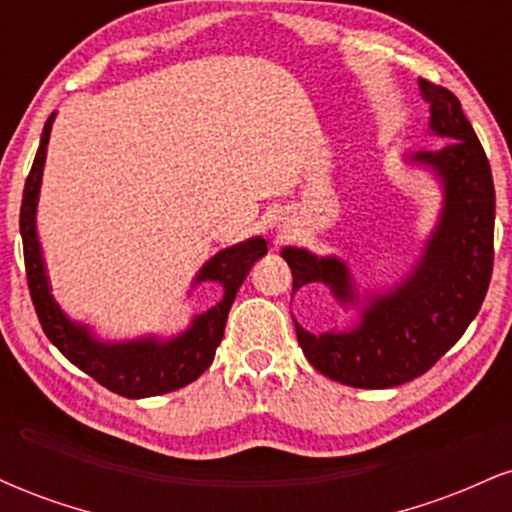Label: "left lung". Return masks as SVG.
<instances>
[{"instance_id": "1", "label": "left lung", "mask_w": 512, "mask_h": 512, "mask_svg": "<svg viewBox=\"0 0 512 512\" xmlns=\"http://www.w3.org/2000/svg\"><path fill=\"white\" fill-rule=\"evenodd\" d=\"M431 105V132L448 139L438 151H419L443 182V211L424 255L402 284L368 296L361 322L351 332L310 334L296 322V337L310 366L342 385L383 390L424 375L455 346L479 313L493 272L496 192L489 158L448 88L419 79ZM293 291L305 284L330 286L342 303L354 301V281L337 257L284 248Z\"/></svg>"}]
</instances>
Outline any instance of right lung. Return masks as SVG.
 <instances>
[{"label": "right lung", "instance_id": "obj_1", "mask_svg": "<svg viewBox=\"0 0 512 512\" xmlns=\"http://www.w3.org/2000/svg\"><path fill=\"white\" fill-rule=\"evenodd\" d=\"M52 120H55V113L48 117L43 127L38 154H35L26 187H23L19 219L28 291H31V301L40 325H43V332L76 368H81L96 383L108 387L110 392H117V395L142 399L180 390V387L197 380L214 361L216 346L221 344L223 330H226L233 298H236L252 264L262 255H267V240L250 238L245 243L233 245V248L221 250L199 269L195 284L216 281L223 286V298L207 313L197 315L190 330L182 332L180 337L168 339V342H158L156 337L120 344L98 342L86 325H76L69 320L60 310V305L55 303V298L50 296L43 252H40L38 231H35V209H38L40 180H43Z\"/></svg>", "mask_w": 512, "mask_h": 512}]
</instances>
